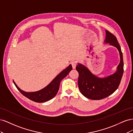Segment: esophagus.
<instances>
[{
  "mask_svg": "<svg viewBox=\"0 0 133 133\" xmlns=\"http://www.w3.org/2000/svg\"><path fill=\"white\" fill-rule=\"evenodd\" d=\"M71 65H72V67H73V69H75V68H76V62H72L71 63Z\"/></svg>",
  "mask_w": 133,
  "mask_h": 133,
  "instance_id": "esophagus-1",
  "label": "esophagus"
}]
</instances>
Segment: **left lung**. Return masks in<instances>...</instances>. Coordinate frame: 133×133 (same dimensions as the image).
Listing matches in <instances>:
<instances>
[{
  "label": "left lung",
  "mask_w": 133,
  "mask_h": 133,
  "mask_svg": "<svg viewBox=\"0 0 133 133\" xmlns=\"http://www.w3.org/2000/svg\"><path fill=\"white\" fill-rule=\"evenodd\" d=\"M105 33L104 43L115 47L120 55V63L115 73L106 77L99 78L83 64L78 63L76 67L79 73V90L84 96L92 100L102 99L113 93L118 89L124 72L123 54L117 39L108 30H105Z\"/></svg>",
  "instance_id": "left-lung-1"
}]
</instances>
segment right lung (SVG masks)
I'll return each mask as SVG.
<instances>
[{
	"mask_svg": "<svg viewBox=\"0 0 133 133\" xmlns=\"http://www.w3.org/2000/svg\"><path fill=\"white\" fill-rule=\"evenodd\" d=\"M72 70L71 64L56 76L48 85L43 89L34 92H26L18 87L13 80V82L18 90L27 98L37 103H43L48 101L57 95L59 89L60 83L62 80Z\"/></svg>",
	"mask_w": 133,
	"mask_h": 133,
	"instance_id": "obj_1",
	"label": "right lung"
}]
</instances>
